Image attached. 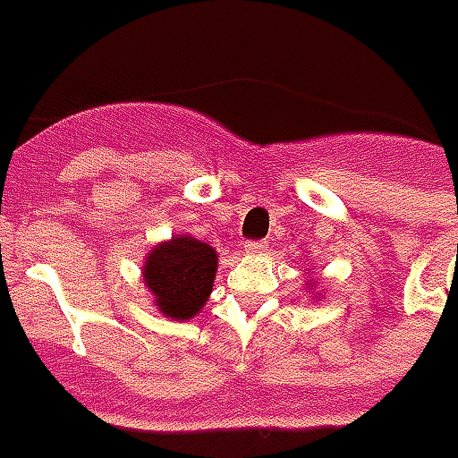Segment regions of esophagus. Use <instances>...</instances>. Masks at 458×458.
I'll return each instance as SVG.
<instances>
[{
  "label": "esophagus",
  "instance_id": "esophagus-1",
  "mask_svg": "<svg viewBox=\"0 0 458 458\" xmlns=\"http://www.w3.org/2000/svg\"><path fill=\"white\" fill-rule=\"evenodd\" d=\"M268 251V242H246L244 244V254L249 256H259Z\"/></svg>",
  "mask_w": 458,
  "mask_h": 458
}]
</instances>
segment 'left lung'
<instances>
[{"label":"left lung","instance_id":"8db88e82","mask_svg":"<svg viewBox=\"0 0 458 458\" xmlns=\"http://www.w3.org/2000/svg\"><path fill=\"white\" fill-rule=\"evenodd\" d=\"M306 281H308V291H310V288H316V284H318L316 278H306ZM313 298H316V293H313Z\"/></svg>","mask_w":458,"mask_h":458}]
</instances>
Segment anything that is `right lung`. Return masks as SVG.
Listing matches in <instances>:
<instances>
[{
    "instance_id": "add662e5",
    "label": "right lung",
    "mask_w": 458,
    "mask_h": 458,
    "mask_svg": "<svg viewBox=\"0 0 458 458\" xmlns=\"http://www.w3.org/2000/svg\"><path fill=\"white\" fill-rule=\"evenodd\" d=\"M216 249L190 234L152 246L142 264V284L165 318L190 320L204 308L216 278Z\"/></svg>"
}]
</instances>
